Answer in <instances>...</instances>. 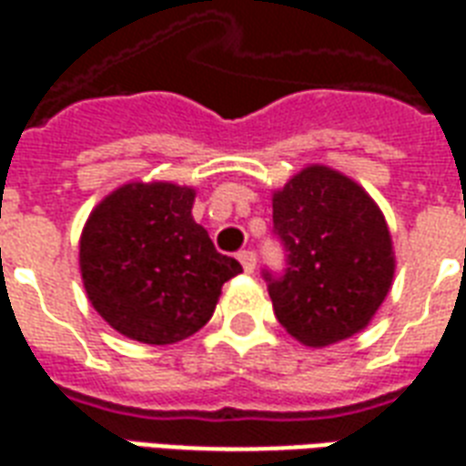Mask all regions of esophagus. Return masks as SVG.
<instances>
[{
  "mask_svg": "<svg viewBox=\"0 0 466 466\" xmlns=\"http://www.w3.org/2000/svg\"><path fill=\"white\" fill-rule=\"evenodd\" d=\"M237 259L242 261V267L247 274H251V271L257 268V254H254V251H249V249L239 251V254H237Z\"/></svg>",
  "mask_w": 466,
  "mask_h": 466,
  "instance_id": "esophagus-1",
  "label": "esophagus"
}]
</instances>
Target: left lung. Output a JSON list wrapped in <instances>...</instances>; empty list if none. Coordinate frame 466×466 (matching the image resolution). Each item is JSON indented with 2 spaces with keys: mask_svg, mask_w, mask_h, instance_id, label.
Masks as SVG:
<instances>
[{
  "mask_svg": "<svg viewBox=\"0 0 466 466\" xmlns=\"http://www.w3.org/2000/svg\"><path fill=\"white\" fill-rule=\"evenodd\" d=\"M274 234L289 251L281 279L268 281L279 323L303 346L356 336L390 291L395 251L385 215L356 180L309 165L274 189Z\"/></svg>",
  "mask_w": 466,
  "mask_h": 466,
  "instance_id": "8db88e82",
  "label": "left lung"
}]
</instances>
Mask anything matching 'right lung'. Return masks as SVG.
<instances>
[{"mask_svg":"<svg viewBox=\"0 0 466 466\" xmlns=\"http://www.w3.org/2000/svg\"><path fill=\"white\" fill-rule=\"evenodd\" d=\"M195 187L133 180L93 207L78 242L88 301L110 329L147 346L198 333L242 264L195 222Z\"/></svg>","mask_w":466,"mask_h":466,"instance_id":"obj_1","label":"right lung"}]
</instances>
